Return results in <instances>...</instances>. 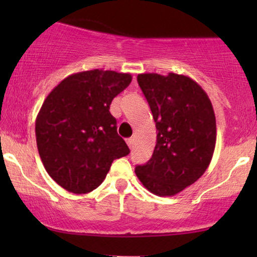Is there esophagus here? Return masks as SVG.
Wrapping results in <instances>:
<instances>
[{
	"label": "esophagus",
	"mask_w": 257,
	"mask_h": 257,
	"mask_svg": "<svg viewBox=\"0 0 257 257\" xmlns=\"http://www.w3.org/2000/svg\"><path fill=\"white\" fill-rule=\"evenodd\" d=\"M126 144H128L129 147H133V145H134V138L126 139Z\"/></svg>",
	"instance_id": "1"
}]
</instances>
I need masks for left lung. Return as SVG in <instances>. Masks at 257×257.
<instances>
[{
    "instance_id": "obj_1",
    "label": "left lung",
    "mask_w": 257,
    "mask_h": 257,
    "mask_svg": "<svg viewBox=\"0 0 257 257\" xmlns=\"http://www.w3.org/2000/svg\"><path fill=\"white\" fill-rule=\"evenodd\" d=\"M138 83L157 128L152 158L135 168L147 190L175 196L194 184L210 164L216 144L213 105L202 87L178 73H140Z\"/></svg>"
}]
</instances>
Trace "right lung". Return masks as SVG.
Returning a JSON list of instances; mask_svg holds the SVG:
<instances>
[{
	"label": "right lung",
	"mask_w": 257,
	"mask_h": 257,
	"mask_svg": "<svg viewBox=\"0 0 257 257\" xmlns=\"http://www.w3.org/2000/svg\"><path fill=\"white\" fill-rule=\"evenodd\" d=\"M131 82V73L77 72L64 78L43 101L35 126L38 153L49 176L69 192L93 191L112 162L131 152L110 113L112 100Z\"/></svg>",
	"instance_id": "obj_1"
}]
</instances>
